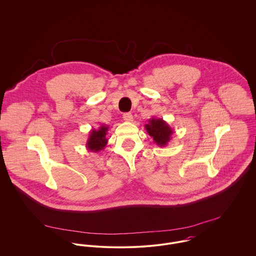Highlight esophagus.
I'll use <instances>...</instances> for the list:
<instances>
[{"label":"esophagus","instance_id":"esophagus-1","mask_svg":"<svg viewBox=\"0 0 256 256\" xmlns=\"http://www.w3.org/2000/svg\"><path fill=\"white\" fill-rule=\"evenodd\" d=\"M122 118L126 122H132L134 121V116L132 113H124L122 115Z\"/></svg>","mask_w":256,"mask_h":256}]
</instances>
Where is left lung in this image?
I'll use <instances>...</instances> for the list:
<instances>
[{
	"label": "left lung",
	"mask_w": 256,
	"mask_h": 256,
	"mask_svg": "<svg viewBox=\"0 0 256 256\" xmlns=\"http://www.w3.org/2000/svg\"><path fill=\"white\" fill-rule=\"evenodd\" d=\"M148 134L152 137L154 142L158 146H165L168 145L174 134L172 128L163 119L152 118L148 122L145 124Z\"/></svg>",
	"instance_id": "left-lung-1"
}]
</instances>
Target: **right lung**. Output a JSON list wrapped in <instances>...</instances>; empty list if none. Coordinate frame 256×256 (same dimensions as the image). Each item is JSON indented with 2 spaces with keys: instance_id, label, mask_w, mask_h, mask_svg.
I'll return each mask as SVG.
<instances>
[{
  "instance_id": "add662e5",
  "label": "right lung",
  "mask_w": 256,
  "mask_h": 256,
  "mask_svg": "<svg viewBox=\"0 0 256 256\" xmlns=\"http://www.w3.org/2000/svg\"><path fill=\"white\" fill-rule=\"evenodd\" d=\"M110 130L108 126H100L98 130H91L88 139L86 142V148L88 150L93 152H100L106 146L108 139L106 138V134Z\"/></svg>"
}]
</instances>
